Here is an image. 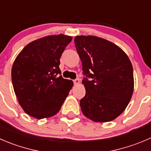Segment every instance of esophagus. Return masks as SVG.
Instances as JSON below:
<instances>
[{
    "mask_svg": "<svg viewBox=\"0 0 151 151\" xmlns=\"http://www.w3.org/2000/svg\"><path fill=\"white\" fill-rule=\"evenodd\" d=\"M80 80H79V79H75V80H74V83L75 85L80 84Z\"/></svg>",
    "mask_w": 151,
    "mask_h": 151,
    "instance_id": "obj_1",
    "label": "esophagus"
}]
</instances>
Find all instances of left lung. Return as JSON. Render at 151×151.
<instances>
[{
  "label": "left lung",
  "mask_w": 151,
  "mask_h": 151,
  "mask_svg": "<svg viewBox=\"0 0 151 151\" xmlns=\"http://www.w3.org/2000/svg\"><path fill=\"white\" fill-rule=\"evenodd\" d=\"M74 43L86 76L82 82L86 88L80 101L82 112L93 122L114 120L125 111L134 92L131 60L119 46L101 37L76 36Z\"/></svg>",
  "instance_id": "8db88e82"
}]
</instances>
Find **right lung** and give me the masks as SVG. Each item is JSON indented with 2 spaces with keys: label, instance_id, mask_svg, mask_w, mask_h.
Returning a JSON list of instances; mask_svg holds the SVG:
<instances>
[{
  "label": "right lung",
  "instance_id": "1",
  "mask_svg": "<svg viewBox=\"0 0 151 151\" xmlns=\"http://www.w3.org/2000/svg\"><path fill=\"white\" fill-rule=\"evenodd\" d=\"M71 40L62 34L44 37L26 45L14 60L13 88L29 116L37 119L54 116L68 95L74 83L58 75L60 58Z\"/></svg>",
  "mask_w": 151,
  "mask_h": 151
}]
</instances>
